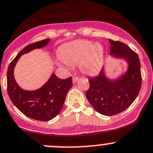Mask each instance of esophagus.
Here are the masks:
<instances>
[{
    "mask_svg": "<svg viewBox=\"0 0 153 153\" xmlns=\"http://www.w3.org/2000/svg\"><path fill=\"white\" fill-rule=\"evenodd\" d=\"M79 80V77L78 76H74L73 78V83H75V82H76L78 80Z\"/></svg>",
    "mask_w": 153,
    "mask_h": 153,
    "instance_id": "34e87169",
    "label": "esophagus"
}]
</instances>
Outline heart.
<instances>
[{
    "label": "heart",
    "instance_id": "b5f03b06",
    "mask_svg": "<svg viewBox=\"0 0 153 153\" xmlns=\"http://www.w3.org/2000/svg\"><path fill=\"white\" fill-rule=\"evenodd\" d=\"M59 56L68 65L79 63L82 72L93 75L100 69L103 62L104 51L100 44H93L88 40H78L64 45Z\"/></svg>",
    "mask_w": 153,
    "mask_h": 153
}]
</instances>
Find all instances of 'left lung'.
I'll use <instances>...</instances> for the list:
<instances>
[{
  "label": "left lung",
  "mask_w": 153,
  "mask_h": 153,
  "mask_svg": "<svg viewBox=\"0 0 153 153\" xmlns=\"http://www.w3.org/2000/svg\"><path fill=\"white\" fill-rule=\"evenodd\" d=\"M109 41L110 55L126 60L128 71L117 80H110L102 70L98 75L88 79L90 87L85 94L97 113L107 116L126 110L138 95L142 85L140 62L137 53L126 44L110 39Z\"/></svg>",
  "instance_id": "obj_1"
}]
</instances>
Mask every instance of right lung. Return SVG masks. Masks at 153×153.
Here are the masks:
<instances>
[{
    "mask_svg": "<svg viewBox=\"0 0 153 153\" xmlns=\"http://www.w3.org/2000/svg\"><path fill=\"white\" fill-rule=\"evenodd\" d=\"M49 38L27 45L18 53L8 66L7 71V91L14 105L30 118L48 121L58 115L61 110L68 91L73 85L72 77L62 80L52 74L43 87L33 91H25L16 83L13 70L22 55L32 50L40 48L50 42Z\"/></svg>",
    "mask_w": 153,
    "mask_h": 153,
    "instance_id": "add662e5",
    "label": "right lung"
}]
</instances>
